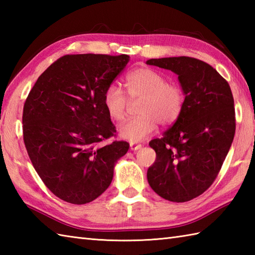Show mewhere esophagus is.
<instances>
[{"mask_svg": "<svg viewBox=\"0 0 255 255\" xmlns=\"http://www.w3.org/2000/svg\"><path fill=\"white\" fill-rule=\"evenodd\" d=\"M141 147H142V145L140 144V143H136V142H130V149H131L132 151H136V150L141 149Z\"/></svg>", "mask_w": 255, "mask_h": 255, "instance_id": "esophagus-1", "label": "esophagus"}]
</instances>
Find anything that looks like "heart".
I'll return each mask as SVG.
<instances>
[{
	"mask_svg": "<svg viewBox=\"0 0 255 255\" xmlns=\"http://www.w3.org/2000/svg\"><path fill=\"white\" fill-rule=\"evenodd\" d=\"M128 98L115 84L108 85L103 94V105L112 119L122 122L127 116L129 100H140L139 116L129 119L118 128L119 136L136 142L152 134L159 123L163 126L174 124L181 116L185 104L182 86L167 81L166 75L158 70L140 67L125 77Z\"/></svg>",
	"mask_w": 255,
	"mask_h": 255,
	"instance_id": "1",
	"label": "heart"
}]
</instances>
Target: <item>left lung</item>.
I'll return each mask as SVG.
<instances>
[{"label":"left lung","mask_w":255,"mask_h":255,"mask_svg":"<svg viewBox=\"0 0 255 255\" xmlns=\"http://www.w3.org/2000/svg\"><path fill=\"white\" fill-rule=\"evenodd\" d=\"M147 63L176 73L185 94L181 116L163 137L149 142L156 153L147 172L149 185L170 202H188L211 186L229 152L236 132L234 96L229 83L196 58Z\"/></svg>","instance_id":"8db88e82"}]
</instances>
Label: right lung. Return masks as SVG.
I'll return each mask as SVG.
<instances>
[{"label": "right lung", "instance_id": "right-lung-1", "mask_svg": "<svg viewBox=\"0 0 255 255\" xmlns=\"http://www.w3.org/2000/svg\"><path fill=\"white\" fill-rule=\"evenodd\" d=\"M130 60L127 55H67L36 81L23 108L24 143L38 175L64 202L83 205L111 185L114 164L129 143L113 141L116 127L103 94Z\"/></svg>", "mask_w": 255, "mask_h": 255}]
</instances>
